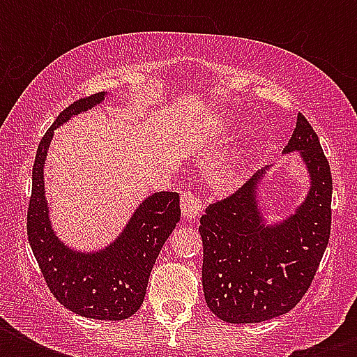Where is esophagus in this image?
<instances>
[{"mask_svg": "<svg viewBox=\"0 0 357 357\" xmlns=\"http://www.w3.org/2000/svg\"><path fill=\"white\" fill-rule=\"evenodd\" d=\"M181 213H183V218H187V220L200 218L202 200L192 190H185L183 195H181Z\"/></svg>", "mask_w": 357, "mask_h": 357, "instance_id": "1", "label": "esophagus"}]
</instances>
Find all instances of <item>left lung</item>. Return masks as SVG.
<instances>
[{"instance_id": "8db88e82", "label": "left lung", "mask_w": 357, "mask_h": 357, "mask_svg": "<svg viewBox=\"0 0 357 357\" xmlns=\"http://www.w3.org/2000/svg\"><path fill=\"white\" fill-rule=\"evenodd\" d=\"M296 153L307 178L302 202L271 220L265 211L266 178L255 174L243 189L206 207L202 285L209 310L231 324L263 322L287 313L310 289L330 238L332 172L319 137L298 114L283 155Z\"/></svg>"}]
</instances>
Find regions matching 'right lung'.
<instances>
[{
  "label": "right lung",
  "instance_id": "obj_1",
  "mask_svg": "<svg viewBox=\"0 0 357 357\" xmlns=\"http://www.w3.org/2000/svg\"><path fill=\"white\" fill-rule=\"evenodd\" d=\"M107 96V92H100L72 103L40 140L33 165L27 235L47 287L66 310L86 319L123 321L142 305L157 255L178 226L179 195L159 190L146 196L111 243L96 250H77L64 243L53 228L44 183L55 129L102 105Z\"/></svg>",
  "mask_w": 357,
  "mask_h": 357
}]
</instances>
